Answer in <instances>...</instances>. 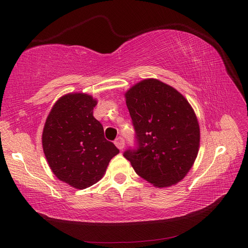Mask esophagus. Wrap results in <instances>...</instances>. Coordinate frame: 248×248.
<instances>
[{"mask_svg": "<svg viewBox=\"0 0 248 248\" xmlns=\"http://www.w3.org/2000/svg\"><path fill=\"white\" fill-rule=\"evenodd\" d=\"M115 145L117 146V148H119L120 150H122L125 146V140L122 137H118L115 140Z\"/></svg>", "mask_w": 248, "mask_h": 248, "instance_id": "obj_1", "label": "esophagus"}]
</instances>
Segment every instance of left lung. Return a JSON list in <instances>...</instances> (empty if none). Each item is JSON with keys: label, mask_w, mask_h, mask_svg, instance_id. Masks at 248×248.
Returning a JSON list of instances; mask_svg holds the SVG:
<instances>
[{"label": "left lung", "mask_w": 248, "mask_h": 248, "mask_svg": "<svg viewBox=\"0 0 248 248\" xmlns=\"http://www.w3.org/2000/svg\"><path fill=\"white\" fill-rule=\"evenodd\" d=\"M137 147L124 152L137 174L156 187L186 176L200 148V126L185 97L155 79H144L125 93Z\"/></svg>", "instance_id": "8db88e82"}]
</instances>
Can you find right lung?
<instances>
[{
  "label": "right lung",
  "instance_id": "1",
  "mask_svg": "<svg viewBox=\"0 0 248 248\" xmlns=\"http://www.w3.org/2000/svg\"><path fill=\"white\" fill-rule=\"evenodd\" d=\"M96 104L85 93L64 95L52 107L43 128L42 147L50 170L78 189L98 182L119 153L93 116Z\"/></svg>",
  "mask_w": 248,
  "mask_h": 248
}]
</instances>
